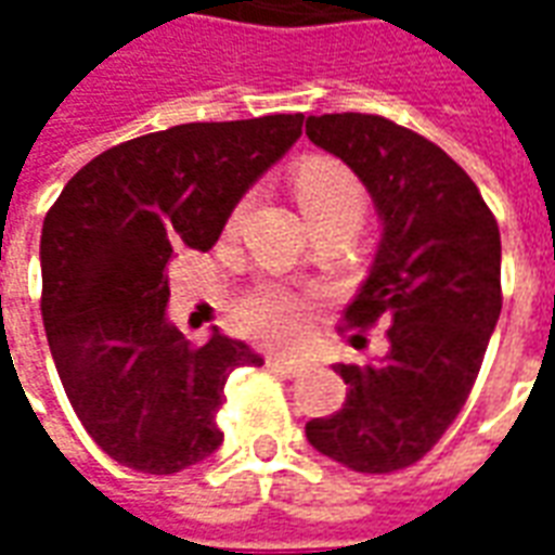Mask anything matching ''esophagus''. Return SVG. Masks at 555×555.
Returning a JSON list of instances; mask_svg holds the SVG:
<instances>
[{
  "instance_id": "esophagus-1",
  "label": "esophagus",
  "mask_w": 555,
  "mask_h": 555,
  "mask_svg": "<svg viewBox=\"0 0 555 555\" xmlns=\"http://www.w3.org/2000/svg\"><path fill=\"white\" fill-rule=\"evenodd\" d=\"M267 365H270V372L282 374V377H297V374L306 372V362L291 360V357H270Z\"/></svg>"
}]
</instances>
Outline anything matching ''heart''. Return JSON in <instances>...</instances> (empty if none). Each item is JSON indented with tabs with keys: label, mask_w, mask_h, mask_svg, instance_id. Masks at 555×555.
<instances>
[{
	"label": "heart",
	"mask_w": 555,
	"mask_h": 555,
	"mask_svg": "<svg viewBox=\"0 0 555 555\" xmlns=\"http://www.w3.org/2000/svg\"><path fill=\"white\" fill-rule=\"evenodd\" d=\"M294 193L300 202L302 214L312 225L345 219L360 225L365 214V190L357 181V175L345 169L336 159L314 157L306 159L294 175ZM246 336L270 345H291L302 336L309 321V302L300 294L279 285H261L253 294H246L237 306Z\"/></svg>",
	"instance_id": "1"
}]
</instances>
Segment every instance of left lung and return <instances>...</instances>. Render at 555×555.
<instances>
[{"instance_id":"left-lung-1","label":"left lung","mask_w":555,"mask_h":555,"mask_svg":"<svg viewBox=\"0 0 555 555\" xmlns=\"http://www.w3.org/2000/svg\"><path fill=\"white\" fill-rule=\"evenodd\" d=\"M306 137L360 178L380 219L345 321L392 324L380 360L336 362L348 398L306 437L357 473H396L430 452L476 384L502 309L500 225L442 147L389 118L309 115Z\"/></svg>"}]
</instances>
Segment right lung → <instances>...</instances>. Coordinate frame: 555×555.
<instances>
[{
    "label": "right lung",
    "mask_w": 555,
    "mask_h": 555,
    "mask_svg": "<svg viewBox=\"0 0 555 555\" xmlns=\"http://www.w3.org/2000/svg\"><path fill=\"white\" fill-rule=\"evenodd\" d=\"M302 115L195 121L103 151L41 231V314L70 408L118 464L171 476L222 446L217 410L246 341L193 345L169 314V261L207 253L246 190L300 139Z\"/></svg>",
    "instance_id": "obj_1"
}]
</instances>
